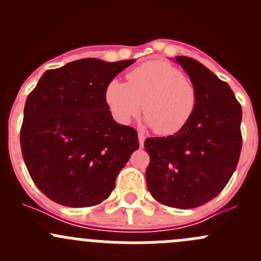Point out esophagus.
I'll return each mask as SVG.
<instances>
[{
    "instance_id": "1",
    "label": "esophagus",
    "mask_w": 261,
    "mask_h": 261,
    "mask_svg": "<svg viewBox=\"0 0 261 261\" xmlns=\"http://www.w3.org/2000/svg\"><path fill=\"white\" fill-rule=\"evenodd\" d=\"M139 144H140V146H144V141H145V135H144L143 133H139Z\"/></svg>"
}]
</instances>
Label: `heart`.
Wrapping results in <instances>:
<instances>
[{"label":"heart","mask_w":261,"mask_h":261,"mask_svg":"<svg viewBox=\"0 0 261 261\" xmlns=\"http://www.w3.org/2000/svg\"><path fill=\"white\" fill-rule=\"evenodd\" d=\"M127 83L112 80L105 89V101L117 122L127 123L145 112L146 125L160 135H173L193 116L197 89L174 65L151 60L139 65L126 75Z\"/></svg>","instance_id":"heart-1"}]
</instances>
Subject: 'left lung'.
Here are the masks:
<instances>
[{"label":"left lung","instance_id":"obj_1","mask_svg":"<svg viewBox=\"0 0 261 261\" xmlns=\"http://www.w3.org/2000/svg\"><path fill=\"white\" fill-rule=\"evenodd\" d=\"M197 89V107L186 127L149 138L145 177L151 196L174 208H196L221 193L238 167L241 111L232 89L196 59L175 57Z\"/></svg>","mask_w":261,"mask_h":261}]
</instances>
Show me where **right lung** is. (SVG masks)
<instances>
[{
  "instance_id": "right-lung-1",
  "label": "right lung",
  "mask_w": 261,
  "mask_h": 261,
  "mask_svg": "<svg viewBox=\"0 0 261 261\" xmlns=\"http://www.w3.org/2000/svg\"><path fill=\"white\" fill-rule=\"evenodd\" d=\"M134 62L74 60L46 70L29 94L21 151L34 183L51 201L101 203L139 149L138 131L116 122L105 101L107 83Z\"/></svg>"
}]
</instances>
